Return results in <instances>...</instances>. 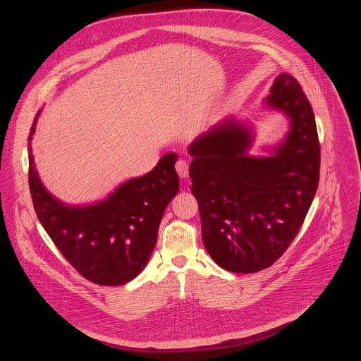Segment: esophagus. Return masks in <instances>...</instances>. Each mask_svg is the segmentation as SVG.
Listing matches in <instances>:
<instances>
[{
	"label": "esophagus",
	"instance_id": "34e87169",
	"mask_svg": "<svg viewBox=\"0 0 361 361\" xmlns=\"http://www.w3.org/2000/svg\"><path fill=\"white\" fill-rule=\"evenodd\" d=\"M176 170L181 178H188V161L180 159L176 163Z\"/></svg>",
	"mask_w": 361,
	"mask_h": 361
}]
</instances>
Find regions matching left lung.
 Masks as SVG:
<instances>
[{"mask_svg":"<svg viewBox=\"0 0 361 361\" xmlns=\"http://www.w3.org/2000/svg\"><path fill=\"white\" fill-rule=\"evenodd\" d=\"M263 109L283 115L289 130L252 155V121L227 116L188 147L191 191L198 200L202 240L224 270L250 274L270 267L300 230L320 176L316 119L302 87L281 73Z\"/></svg>","mask_w":361,"mask_h":361,"instance_id":"left-lung-1","label":"left lung"}]
</instances>
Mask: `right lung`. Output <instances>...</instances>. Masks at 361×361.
Returning a JSON list of instances; mask_svg holds the SVG:
<instances>
[{
    "instance_id": "right-lung-1",
    "label": "right lung",
    "mask_w": 361,
    "mask_h": 361,
    "mask_svg": "<svg viewBox=\"0 0 361 361\" xmlns=\"http://www.w3.org/2000/svg\"><path fill=\"white\" fill-rule=\"evenodd\" d=\"M40 114L27 151L29 187L41 226L84 279L106 286L134 280L155 249L164 209L180 190L178 157L166 154L149 173L121 183L104 200L65 203L44 187L36 169L32 140Z\"/></svg>"
}]
</instances>
